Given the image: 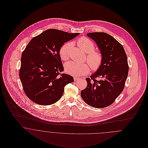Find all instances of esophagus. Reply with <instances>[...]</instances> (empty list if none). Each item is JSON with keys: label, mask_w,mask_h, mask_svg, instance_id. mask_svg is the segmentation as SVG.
<instances>
[{"label": "esophagus", "mask_w": 148, "mask_h": 148, "mask_svg": "<svg viewBox=\"0 0 148 148\" xmlns=\"http://www.w3.org/2000/svg\"><path fill=\"white\" fill-rule=\"evenodd\" d=\"M80 78V77H74V81H77V80H79Z\"/></svg>", "instance_id": "1"}]
</instances>
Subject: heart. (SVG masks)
<instances>
[{
	"label": "heart",
	"mask_w": 148,
	"mask_h": 148,
	"mask_svg": "<svg viewBox=\"0 0 148 148\" xmlns=\"http://www.w3.org/2000/svg\"><path fill=\"white\" fill-rule=\"evenodd\" d=\"M77 45L87 53L86 60L89 64L93 71H97L101 66L103 56L100 51L94 50V44L89 38L83 36L80 38L77 42ZM72 42L64 44L59 49V55L64 61L69 59ZM65 71L73 76H82L89 73L90 71L89 65L86 63H77L74 62H69L65 65Z\"/></svg>",
	"instance_id": "heart-1"
}]
</instances>
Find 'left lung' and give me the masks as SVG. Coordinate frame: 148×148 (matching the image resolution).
I'll return each mask as SVG.
<instances>
[{"mask_svg": "<svg viewBox=\"0 0 148 148\" xmlns=\"http://www.w3.org/2000/svg\"><path fill=\"white\" fill-rule=\"evenodd\" d=\"M87 35L97 44L103 60L97 72L86 78L87 86L80 94L89 106L105 108L112 104L124 88L129 71L127 54L123 45L109 34L94 32Z\"/></svg>", "mask_w": 148, "mask_h": 148, "instance_id": "left-lung-1", "label": "left lung"}]
</instances>
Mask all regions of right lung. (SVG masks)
<instances>
[{
	"label": "right lung",
	"mask_w": 148,
	"mask_h": 148,
	"mask_svg": "<svg viewBox=\"0 0 148 148\" xmlns=\"http://www.w3.org/2000/svg\"><path fill=\"white\" fill-rule=\"evenodd\" d=\"M77 35L48 29L34 37L23 51L19 77L26 95L35 103L54 104L63 95L64 86L74 82L73 77L62 73L59 49Z\"/></svg>",
	"instance_id": "obj_1"
}]
</instances>
